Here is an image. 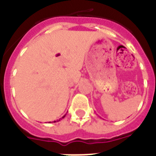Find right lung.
<instances>
[{
	"instance_id": "1",
	"label": "right lung",
	"mask_w": 156,
	"mask_h": 156,
	"mask_svg": "<svg viewBox=\"0 0 156 156\" xmlns=\"http://www.w3.org/2000/svg\"><path fill=\"white\" fill-rule=\"evenodd\" d=\"M65 116H66V115H64V116H62V118H61V119H58V120H57V121H54V122H58V121H60L61 119H64V117H65Z\"/></svg>"
}]
</instances>
